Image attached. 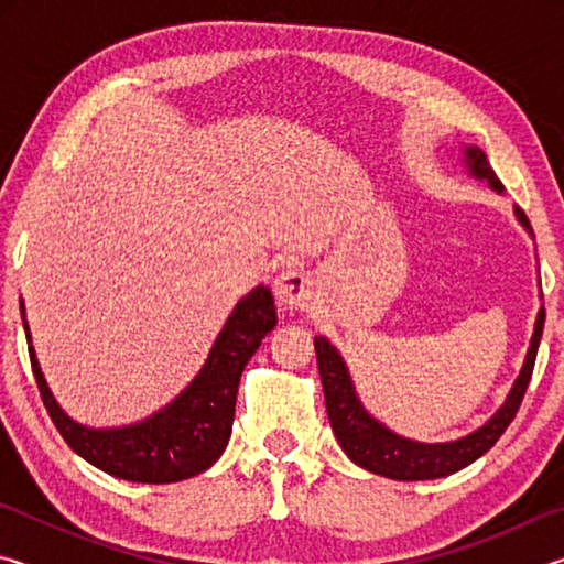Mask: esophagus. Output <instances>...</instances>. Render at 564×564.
Wrapping results in <instances>:
<instances>
[{"mask_svg":"<svg viewBox=\"0 0 564 564\" xmlns=\"http://www.w3.org/2000/svg\"><path fill=\"white\" fill-rule=\"evenodd\" d=\"M273 291L275 299H279V303L285 305V308L308 311L311 305L316 303V279L299 269L283 271L279 279H275Z\"/></svg>","mask_w":564,"mask_h":564,"instance_id":"obj_1","label":"esophagus"}]
</instances>
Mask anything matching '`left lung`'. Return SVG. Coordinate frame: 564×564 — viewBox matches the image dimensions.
Returning a JSON list of instances; mask_svg holds the SVG:
<instances>
[{
  "instance_id": "obj_1",
  "label": "left lung",
  "mask_w": 564,
  "mask_h": 564,
  "mask_svg": "<svg viewBox=\"0 0 564 564\" xmlns=\"http://www.w3.org/2000/svg\"><path fill=\"white\" fill-rule=\"evenodd\" d=\"M467 164H470L473 174L480 178H488L495 191H502L500 178L495 176L488 156L480 149H467ZM520 224L530 228L528 216L518 208ZM542 328H545V311H540L538 323H534L532 343L524 358L522 373L514 383L512 393L505 400V405L492 415L488 425H482L480 431L473 435L460 437L455 443H441V445H425L405 441L395 433H390L386 425H380L378 420L370 417L362 405L358 403L356 390H352L350 376L346 370V362L340 360L336 348L330 346L326 338H316V358L321 370V383L323 393H326V410L333 433H336L338 443L352 463L366 467V470L393 477V480H435V477L453 475L463 470L477 457L485 455L490 447L500 441V435L508 431L512 417L518 415L520 403L524 398V390L530 386L534 358H538V346L542 338Z\"/></svg>"
}]
</instances>
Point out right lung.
<instances>
[{"label": "right lung", "instance_id": "1", "mask_svg": "<svg viewBox=\"0 0 564 564\" xmlns=\"http://www.w3.org/2000/svg\"><path fill=\"white\" fill-rule=\"evenodd\" d=\"M273 326L271 289L259 285L238 301L194 383L161 413L117 431H91L66 417L44 383L32 348L30 360L46 413L74 453L121 480L161 485L204 473L221 457L234 427L238 380Z\"/></svg>", "mask_w": 564, "mask_h": 564}]
</instances>
